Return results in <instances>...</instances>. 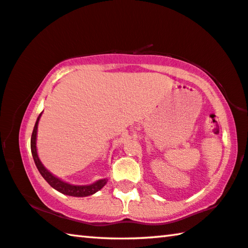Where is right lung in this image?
<instances>
[{
	"instance_id": "1",
	"label": "right lung",
	"mask_w": 248,
	"mask_h": 248,
	"mask_svg": "<svg viewBox=\"0 0 248 248\" xmlns=\"http://www.w3.org/2000/svg\"><path fill=\"white\" fill-rule=\"evenodd\" d=\"M41 116L42 113H39L36 123H35V125H34L32 138H31V150H32L34 162L36 164L39 173H41L43 178L46 180V182L48 183L53 188H55V190L61 192V193L65 195H69V196H76V198H84V196L93 195L95 194L96 192L101 190V188L106 186L108 179H100L92 184H88V186H75V184L65 182V181H62L60 178H57V176H55L53 173H50V172L47 170L44 166H43V163L38 158L37 149H36L37 127H38V121Z\"/></svg>"
}]
</instances>
